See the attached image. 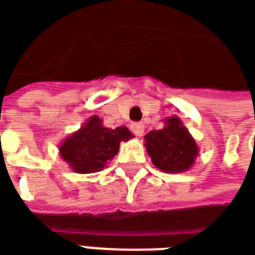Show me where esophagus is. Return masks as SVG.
Returning <instances> with one entry per match:
<instances>
[{"instance_id": "34e87169", "label": "esophagus", "mask_w": 255, "mask_h": 255, "mask_svg": "<svg viewBox=\"0 0 255 255\" xmlns=\"http://www.w3.org/2000/svg\"><path fill=\"white\" fill-rule=\"evenodd\" d=\"M144 124L142 123H134L132 126H131V131L135 134V136H142L144 134Z\"/></svg>"}]
</instances>
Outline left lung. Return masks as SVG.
<instances>
[{"label":"left lung","instance_id":"obj_1","mask_svg":"<svg viewBox=\"0 0 255 255\" xmlns=\"http://www.w3.org/2000/svg\"><path fill=\"white\" fill-rule=\"evenodd\" d=\"M163 123L162 129H154L144 136L146 152L152 163L162 172L189 171L199 154L195 138L176 116L165 119Z\"/></svg>","mask_w":255,"mask_h":255}]
</instances>
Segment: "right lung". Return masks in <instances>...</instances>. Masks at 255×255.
<instances>
[{"mask_svg":"<svg viewBox=\"0 0 255 255\" xmlns=\"http://www.w3.org/2000/svg\"><path fill=\"white\" fill-rule=\"evenodd\" d=\"M132 138L127 127L107 128L99 116H92L59 145V154L76 173L100 172L119 152L120 142Z\"/></svg>","mask_w":255,"mask_h":255,"instance_id":"right-lung-1","label":"right lung"}]
</instances>
